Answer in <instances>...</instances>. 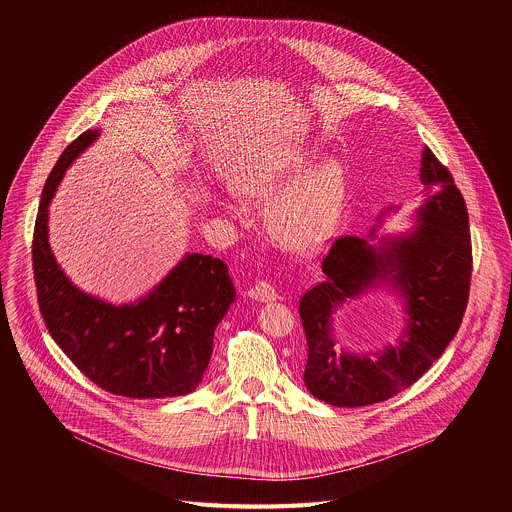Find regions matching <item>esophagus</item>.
Here are the masks:
<instances>
[{
	"label": "esophagus",
	"instance_id": "34e87169",
	"mask_svg": "<svg viewBox=\"0 0 512 512\" xmlns=\"http://www.w3.org/2000/svg\"><path fill=\"white\" fill-rule=\"evenodd\" d=\"M248 295H250V299H254V301H276L278 297H280V293L278 290L270 284V282H266V280H258L250 290H248Z\"/></svg>",
	"mask_w": 512,
	"mask_h": 512
}]
</instances>
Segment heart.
<instances>
[{"label": "heart", "instance_id": "1", "mask_svg": "<svg viewBox=\"0 0 512 512\" xmlns=\"http://www.w3.org/2000/svg\"><path fill=\"white\" fill-rule=\"evenodd\" d=\"M307 163L309 157L299 151L262 157L238 175L236 187L248 197H270L284 182L303 171ZM345 201V167L335 159H327L307 169L268 201L264 211L266 228L286 248L297 252L317 250L333 236ZM224 205L234 209L238 201L228 197Z\"/></svg>", "mask_w": 512, "mask_h": 512}]
</instances>
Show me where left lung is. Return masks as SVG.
Listing matches in <instances>:
<instances>
[{
  "label": "left lung",
  "mask_w": 512,
  "mask_h": 512,
  "mask_svg": "<svg viewBox=\"0 0 512 512\" xmlns=\"http://www.w3.org/2000/svg\"><path fill=\"white\" fill-rule=\"evenodd\" d=\"M420 179L428 193L414 228L372 242L382 215L398 209L388 207L370 238H337L323 258V280L299 299L307 339L303 382L331 406H368L406 390L438 361L461 325L473 270L467 207L430 147L422 151ZM380 285L405 303L407 327L399 345L365 356L337 352L332 313Z\"/></svg>",
  "instance_id": "1"
}]
</instances>
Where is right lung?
Returning a JSON list of instances; mask_svg holds the SVG:
<instances>
[{
	"instance_id": "right-lung-1",
	"label": "right lung",
	"mask_w": 512,
	"mask_h": 512,
	"mask_svg": "<svg viewBox=\"0 0 512 512\" xmlns=\"http://www.w3.org/2000/svg\"><path fill=\"white\" fill-rule=\"evenodd\" d=\"M98 136V130L80 134L43 187L33 232L43 321L76 368L106 392L140 400L185 396L203 380L215 329L236 290L226 264L203 254H185L151 292L132 303L112 305L74 286L49 244V205L71 163Z\"/></svg>"
}]
</instances>
